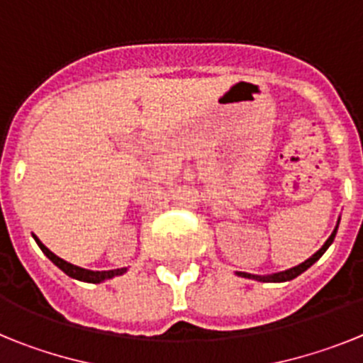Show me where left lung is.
Instances as JSON below:
<instances>
[{
    "mask_svg": "<svg viewBox=\"0 0 363 363\" xmlns=\"http://www.w3.org/2000/svg\"><path fill=\"white\" fill-rule=\"evenodd\" d=\"M338 223H340V218H338ZM338 223H336V227H335V230H333V233H331V236L327 238V242L323 243L322 247H320L318 251L314 252V255L311 256V258H307L306 262H301L300 265H296V267H291V269H287V271L272 272V274H249V272H238V271L234 272V274H236V277H242V278H249V280H256V281H274V284H277V281H289V280H294V278H296V277H300L301 272L307 271V269H309L311 265L314 264V262H318V259L322 258L323 252H325L327 249H329V245H331V243L335 242L336 230H338Z\"/></svg>",
    "mask_w": 363,
    "mask_h": 363,
    "instance_id": "obj_1",
    "label": "left lung"
}]
</instances>
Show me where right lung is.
<instances>
[{"label": "right lung", "mask_w": 363, "mask_h": 363, "mask_svg": "<svg viewBox=\"0 0 363 363\" xmlns=\"http://www.w3.org/2000/svg\"><path fill=\"white\" fill-rule=\"evenodd\" d=\"M34 240H36V243L40 245V249L43 251V255L47 256V258L52 262L56 267L62 269L63 272H65L67 277L74 278V280H79V281H86V284H101V281H107V280H112L114 277H121V274H125L127 272V267H121V269H111V271H91V269H83V267H78V265L74 264H69V262H65L63 258H60V256L54 255L50 249H47V247L43 245V243L40 242V238L38 236H34Z\"/></svg>", "instance_id": "1"}]
</instances>
